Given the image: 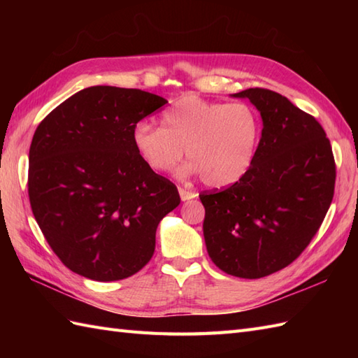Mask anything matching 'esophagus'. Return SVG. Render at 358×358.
<instances>
[{
    "label": "esophagus",
    "mask_w": 358,
    "mask_h": 358,
    "mask_svg": "<svg viewBox=\"0 0 358 358\" xmlns=\"http://www.w3.org/2000/svg\"><path fill=\"white\" fill-rule=\"evenodd\" d=\"M178 192H180V199L181 201H187V200H192L196 196L195 192L192 191H187V189H183V187H178Z\"/></svg>",
    "instance_id": "34e87169"
}]
</instances>
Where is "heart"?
Returning a JSON list of instances; mask_svg holds the SVG:
<instances>
[{
    "mask_svg": "<svg viewBox=\"0 0 358 358\" xmlns=\"http://www.w3.org/2000/svg\"><path fill=\"white\" fill-rule=\"evenodd\" d=\"M260 141V118L246 103L209 101L185 95L162 115V127L135 124L134 148L152 171L167 172L186 150L180 177L203 175L212 187H226L245 177Z\"/></svg>",
    "mask_w": 358,
    "mask_h": 358,
    "instance_id": "b5f03b06",
    "label": "heart"
}]
</instances>
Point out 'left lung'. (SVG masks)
I'll return each mask as SVG.
<instances>
[{"mask_svg": "<svg viewBox=\"0 0 358 358\" xmlns=\"http://www.w3.org/2000/svg\"><path fill=\"white\" fill-rule=\"evenodd\" d=\"M263 129L245 177L203 192V235L210 260L234 277L262 278L291 264L317 234L336 185L332 148L320 123L286 96L246 89Z\"/></svg>", "mask_w": 358, "mask_h": 358, "instance_id": "8db88e82", "label": "left lung"}]
</instances>
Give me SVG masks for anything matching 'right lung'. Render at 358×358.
Wrapping results in <instances>:
<instances>
[{"instance_id":"right-lung-1","label":"right lung","mask_w":358,"mask_h":358,"mask_svg":"<svg viewBox=\"0 0 358 358\" xmlns=\"http://www.w3.org/2000/svg\"><path fill=\"white\" fill-rule=\"evenodd\" d=\"M167 101L140 89L92 86L45 117L29 150V200L66 268L95 281L134 275L154 255L177 187L134 148L135 124Z\"/></svg>"}]
</instances>
